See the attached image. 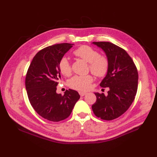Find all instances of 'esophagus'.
<instances>
[{
  "instance_id": "esophagus-1",
  "label": "esophagus",
  "mask_w": 157,
  "mask_h": 157,
  "mask_svg": "<svg viewBox=\"0 0 157 157\" xmlns=\"http://www.w3.org/2000/svg\"><path fill=\"white\" fill-rule=\"evenodd\" d=\"M79 95H80L81 96H84V95H86V94H87V93L84 92H79Z\"/></svg>"
}]
</instances>
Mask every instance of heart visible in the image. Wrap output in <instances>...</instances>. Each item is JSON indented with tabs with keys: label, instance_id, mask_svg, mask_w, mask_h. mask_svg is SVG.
Here are the masks:
<instances>
[{
	"label": "heart",
	"instance_id": "b5f03b06",
	"mask_svg": "<svg viewBox=\"0 0 157 157\" xmlns=\"http://www.w3.org/2000/svg\"><path fill=\"white\" fill-rule=\"evenodd\" d=\"M73 55L89 63L90 71L96 76L102 78L106 75L109 67V59L105 55H101L98 51L88 45H82L73 51ZM60 73L64 76L71 75V68L68 59L63 57L58 64ZM93 81L92 76L75 75L69 80V86L71 88L84 91L88 90Z\"/></svg>",
	"mask_w": 157,
	"mask_h": 157
}]
</instances>
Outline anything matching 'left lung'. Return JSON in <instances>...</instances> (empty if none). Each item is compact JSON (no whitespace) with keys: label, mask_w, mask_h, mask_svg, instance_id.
<instances>
[{"label":"left lung","mask_w":157,"mask_h":157,"mask_svg":"<svg viewBox=\"0 0 157 157\" xmlns=\"http://www.w3.org/2000/svg\"><path fill=\"white\" fill-rule=\"evenodd\" d=\"M106 53L109 67L100 86L109 88L108 95L94 93L96 101L92 106L98 118L111 121L122 115L134 101L138 90L136 66L124 49L109 42H94Z\"/></svg>","instance_id":"8db88e82"}]
</instances>
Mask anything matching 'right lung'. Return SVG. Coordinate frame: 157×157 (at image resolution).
<instances>
[{
    "label": "right lung",
    "instance_id": "right-lung-1",
    "mask_svg": "<svg viewBox=\"0 0 157 157\" xmlns=\"http://www.w3.org/2000/svg\"><path fill=\"white\" fill-rule=\"evenodd\" d=\"M72 45L62 43L42 49L33 58L26 74L29 102L38 115L48 121L58 122L67 118L80 98L71 89L67 90L63 95L56 92L61 79L59 62Z\"/></svg>",
    "mask_w": 157,
    "mask_h": 157
}]
</instances>
